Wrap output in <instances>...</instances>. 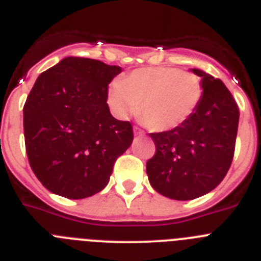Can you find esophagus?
Here are the masks:
<instances>
[{
    "label": "esophagus",
    "mask_w": 261,
    "mask_h": 261,
    "mask_svg": "<svg viewBox=\"0 0 261 261\" xmlns=\"http://www.w3.org/2000/svg\"><path fill=\"white\" fill-rule=\"evenodd\" d=\"M133 133H135V136H144L145 135L144 130L140 128H137V126H136V128H133Z\"/></svg>",
    "instance_id": "1"
}]
</instances>
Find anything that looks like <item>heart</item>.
<instances>
[{
    "label": "heart",
    "instance_id": "b5f03b06",
    "mask_svg": "<svg viewBox=\"0 0 261 261\" xmlns=\"http://www.w3.org/2000/svg\"><path fill=\"white\" fill-rule=\"evenodd\" d=\"M202 94L199 75L171 66H154L137 69L121 82H114L107 100L120 119L138 112L149 128L166 132L180 126L195 114Z\"/></svg>",
    "mask_w": 261,
    "mask_h": 261
}]
</instances>
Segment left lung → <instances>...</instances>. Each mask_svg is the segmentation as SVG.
<instances>
[{
  "label": "left lung",
  "instance_id": "left-lung-1",
  "mask_svg": "<svg viewBox=\"0 0 261 261\" xmlns=\"http://www.w3.org/2000/svg\"><path fill=\"white\" fill-rule=\"evenodd\" d=\"M204 94L195 114L177 128L151 133L156 151L146 163L151 187L168 199L187 201L213 191L229 171L239 110L221 80L201 69Z\"/></svg>",
  "mask_w": 261,
  "mask_h": 261
}]
</instances>
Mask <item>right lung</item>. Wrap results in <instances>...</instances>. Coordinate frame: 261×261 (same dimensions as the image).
I'll list each match as a JSON object with an SVG mask.
<instances>
[{
	"instance_id": "1",
	"label": "right lung",
	"mask_w": 261,
	"mask_h": 261,
	"mask_svg": "<svg viewBox=\"0 0 261 261\" xmlns=\"http://www.w3.org/2000/svg\"><path fill=\"white\" fill-rule=\"evenodd\" d=\"M123 69L65 57L43 71L23 107L29 162L55 195L78 200L100 192L114 163L133 141L132 125L115 119L108 85Z\"/></svg>"
}]
</instances>
